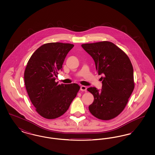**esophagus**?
Returning a JSON list of instances; mask_svg holds the SVG:
<instances>
[{"mask_svg":"<svg viewBox=\"0 0 155 155\" xmlns=\"http://www.w3.org/2000/svg\"><path fill=\"white\" fill-rule=\"evenodd\" d=\"M80 90L81 91H87V87L85 86H84V85H82L80 87Z\"/></svg>","mask_w":155,"mask_h":155,"instance_id":"obj_1","label":"esophagus"}]
</instances>
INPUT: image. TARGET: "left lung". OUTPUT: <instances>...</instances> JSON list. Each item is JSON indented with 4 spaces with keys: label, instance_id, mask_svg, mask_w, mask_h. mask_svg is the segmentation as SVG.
<instances>
[{
    "label": "left lung",
    "instance_id": "1",
    "mask_svg": "<svg viewBox=\"0 0 155 155\" xmlns=\"http://www.w3.org/2000/svg\"><path fill=\"white\" fill-rule=\"evenodd\" d=\"M93 58L99 75L102 74L101 90L87 89L94 97L89 106L96 118L109 120L125 108L134 88L133 65L128 56L116 45L103 41L81 45Z\"/></svg>",
    "mask_w": 155,
    "mask_h": 155
}]
</instances>
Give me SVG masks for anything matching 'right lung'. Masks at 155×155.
I'll use <instances>...</instances> for the list:
<instances>
[{"label": "right lung", "mask_w": 155, "mask_h": 155, "mask_svg": "<svg viewBox=\"0 0 155 155\" xmlns=\"http://www.w3.org/2000/svg\"><path fill=\"white\" fill-rule=\"evenodd\" d=\"M74 45L60 42L42 45L28 61L24 82L36 111L43 117L54 119L62 116L80 90L77 84H58L55 80L67 53Z\"/></svg>", "instance_id": "add662e5"}]
</instances>
